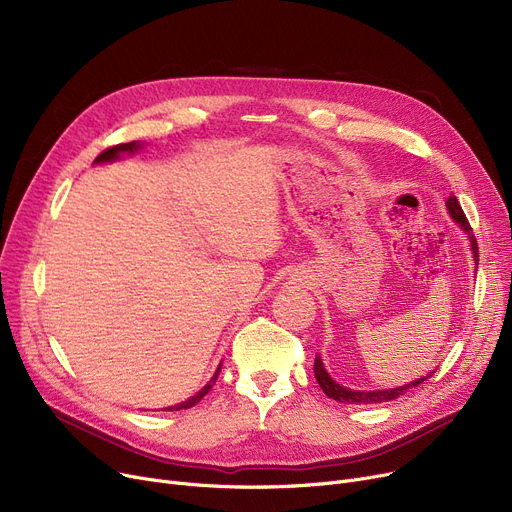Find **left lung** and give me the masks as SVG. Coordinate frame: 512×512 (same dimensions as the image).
I'll use <instances>...</instances> for the list:
<instances>
[{
    "mask_svg": "<svg viewBox=\"0 0 512 512\" xmlns=\"http://www.w3.org/2000/svg\"><path fill=\"white\" fill-rule=\"evenodd\" d=\"M446 207H448V213L450 218L459 224L467 234H469V242H471V251H473V259H475V270H477V261H479V251H477V240L471 232V226L465 218V213L461 209V203L456 201V197L452 195L448 201H446ZM313 371H315V380L319 384V388L324 390L326 396L338 400V402H346V405H378V402H388V400H394L398 396H402L405 392H409L411 388L419 386L421 382H425L427 378H432L434 371H429L427 375H423V378L411 382V384H405V386H398V388H390V390H351L346 386H340L338 382H334L330 378V373L326 371L324 367V361H321L319 355H315V365H313Z\"/></svg>",
    "mask_w": 512,
    "mask_h": 512,
    "instance_id": "1",
    "label": "left lung"
}]
</instances>
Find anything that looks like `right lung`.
Listing matches in <instances>:
<instances>
[{
  "instance_id": "add662e5",
  "label": "right lung",
  "mask_w": 512,
  "mask_h": 512,
  "mask_svg": "<svg viewBox=\"0 0 512 512\" xmlns=\"http://www.w3.org/2000/svg\"><path fill=\"white\" fill-rule=\"evenodd\" d=\"M139 149H143V145L139 143V141H132V143H122V145H116V147H110V149H105L97 159H95V164H105V161H114V159H118L120 157V153H137ZM220 369H222V365H218V369H215V373H213V378L195 394V396H191L188 400H184V402H180V405H174V407H168V409H164V411H182V409H191V407H195L197 402L211 390V386L215 384V380H218V375H220Z\"/></svg>"
}]
</instances>
